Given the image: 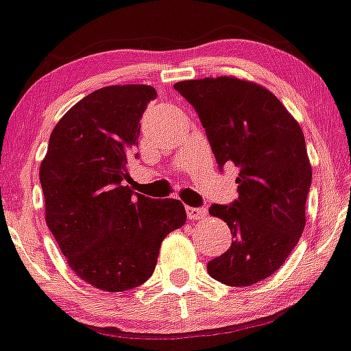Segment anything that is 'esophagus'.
<instances>
[{"label":"esophagus","mask_w":351,"mask_h":351,"mask_svg":"<svg viewBox=\"0 0 351 351\" xmlns=\"http://www.w3.org/2000/svg\"><path fill=\"white\" fill-rule=\"evenodd\" d=\"M186 213H188L189 220H199L206 217V208H195V206H186Z\"/></svg>","instance_id":"34e87169"}]
</instances>
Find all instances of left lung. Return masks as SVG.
Instances as JSON below:
<instances>
[{
	"label": "left lung",
	"mask_w": 351,
	"mask_h": 351,
	"mask_svg": "<svg viewBox=\"0 0 351 351\" xmlns=\"http://www.w3.org/2000/svg\"><path fill=\"white\" fill-rule=\"evenodd\" d=\"M198 113L217 163L239 169V198L212 205L231 248L206 270L222 285L252 286L272 276L300 241L312 167L300 123L269 89L236 77L173 84Z\"/></svg>",
	"instance_id": "8db88e82"
}]
</instances>
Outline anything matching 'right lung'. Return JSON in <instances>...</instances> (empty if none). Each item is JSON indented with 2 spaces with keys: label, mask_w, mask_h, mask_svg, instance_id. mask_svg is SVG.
Here are the masks:
<instances>
[{
  "label": "right lung",
  "mask_w": 351,
  "mask_h": 351,
  "mask_svg": "<svg viewBox=\"0 0 351 351\" xmlns=\"http://www.w3.org/2000/svg\"><path fill=\"white\" fill-rule=\"evenodd\" d=\"M153 98L146 84L88 95L58 120L39 169L48 229L77 278L103 291L143 285L165 236L186 222L179 199H152L123 186Z\"/></svg>",
  "instance_id": "add662e5"
}]
</instances>
